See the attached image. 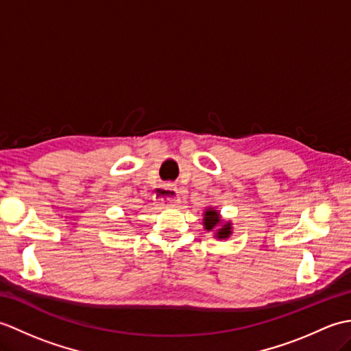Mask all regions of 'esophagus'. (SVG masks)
Instances as JSON below:
<instances>
[{"instance_id": "1", "label": "esophagus", "mask_w": 351, "mask_h": 351, "mask_svg": "<svg viewBox=\"0 0 351 351\" xmlns=\"http://www.w3.org/2000/svg\"><path fill=\"white\" fill-rule=\"evenodd\" d=\"M178 189L173 185H162L155 193V197L160 204H175L178 200Z\"/></svg>"}]
</instances>
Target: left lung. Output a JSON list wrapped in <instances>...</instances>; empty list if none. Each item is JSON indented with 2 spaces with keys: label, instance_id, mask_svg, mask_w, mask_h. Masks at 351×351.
I'll list each match as a JSON object with an SVG mask.
<instances>
[{
  "label": "left lung",
  "instance_id": "left-lung-1",
  "mask_svg": "<svg viewBox=\"0 0 351 351\" xmlns=\"http://www.w3.org/2000/svg\"><path fill=\"white\" fill-rule=\"evenodd\" d=\"M220 223V215L215 210H208L205 213V219H204V226L206 230H213L214 228H217ZM230 235V223H226L223 225L220 229H217V238H228Z\"/></svg>",
  "mask_w": 351,
  "mask_h": 351
}]
</instances>
